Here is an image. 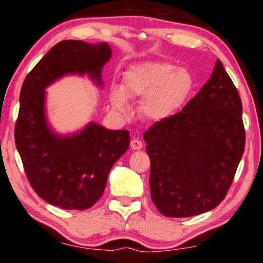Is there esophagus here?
<instances>
[{
  "mask_svg": "<svg viewBox=\"0 0 263 263\" xmlns=\"http://www.w3.org/2000/svg\"><path fill=\"white\" fill-rule=\"evenodd\" d=\"M130 146H131L132 149H137V151L141 149L142 148V142H141V140L138 139V138H133L131 142H130Z\"/></svg>",
  "mask_w": 263,
  "mask_h": 263,
  "instance_id": "obj_1",
  "label": "esophagus"
}]
</instances>
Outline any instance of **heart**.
Here are the masks:
<instances>
[{
    "mask_svg": "<svg viewBox=\"0 0 263 263\" xmlns=\"http://www.w3.org/2000/svg\"><path fill=\"white\" fill-rule=\"evenodd\" d=\"M193 87L194 79L184 68H175L167 62H140L126 70L122 88H111L110 101L115 109L123 110L126 100L145 99L142 114L161 121L184 103Z\"/></svg>",
    "mask_w": 263,
    "mask_h": 263,
    "instance_id": "1",
    "label": "heart"
}]
</instances>
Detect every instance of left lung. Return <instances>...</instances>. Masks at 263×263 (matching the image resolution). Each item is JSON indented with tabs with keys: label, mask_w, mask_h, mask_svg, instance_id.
Wrapping results in <instances>:
<instances>
[{
	"label": "left lung",
	"mask_w": 263,
	"mask_h": 263,
	"mask_svg": "<svg viewBox=\"0 0 263 263\" xmlns=\"http://www.w3.org/2000/svg\"><path fill=\"white\" fill-rule=\"evenodd\" d=\"M151 197L166 217L201 215L219 205L245 149L242 103L216 61L211 78L180 112L144 133Z\"/></svg>",
	"instance_id": "obj_1"
}]
</instances>
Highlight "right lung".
Here are the masks:
<instances>
[{"label": "right lung", "mask_w": 263, "mask_h": 263, "mask_svg": "<svg viewBox=\"0 0 263 263\" xmlns=\"http://www.w3.org/2000/svg\"><path fill=\"white\" fill-rule=\"evenodd\" d=\"M106 43L64 41L53 46L25 78L20 95L15 142L31 186L44 201L66 210H87L99 201L110 169L126 152L127 130L89 123L72 136L53 132L45 116V88L67 74H88L102 84L111 58Z\"/></svg>", "instance_id": "add662e5"}]
</instances>
